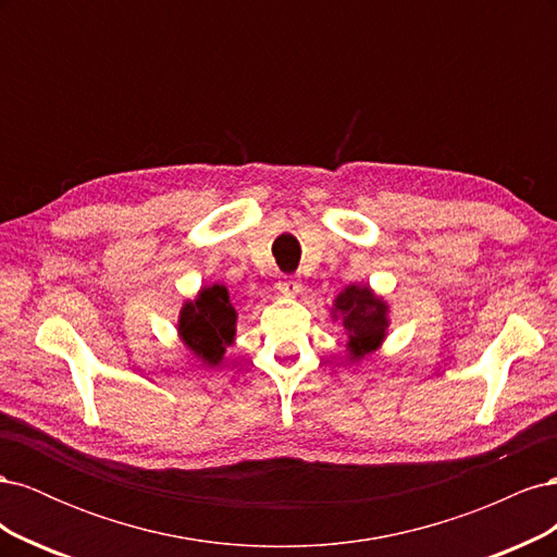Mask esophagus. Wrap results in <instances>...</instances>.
<instances>
[{
  "mask_svg": "<svg viewBox=\"0 0 557 557\" xmlns=\"http://www.w3.org/2000/svg\"><path fill=\"white\" fill-rule=\"evenodd\" d=\"M276 285H278V290H281L285 297H295V295H299V290H301V283H299L297 278H290V276H283Z\"/></svg>",
  "mask_w": 557,
  "mask_h": 557,
  "instance_id": "obj_1",
  "label": "esophagus"
}]
</instances>
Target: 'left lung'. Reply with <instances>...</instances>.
Segmentation results:
<instances>
[{
	"label": "left lung",
	"mask_w": 557,
	"mask_h": 557,
	"mask_svg": "<svg viewBox=\"0 0 557 557\" xmlns=\"http://www.w3.org/2000/svg\"><path fill=\"white\" fill-rule=\"evenodd\" d=\"M391 307L369 285L350 283L336 295L332 305V318L339 320L348 342V360H362L369 352L381 348L391 327Z\"/></svg>",
	"instance_id": "left-lung-1"
}]
</instances>
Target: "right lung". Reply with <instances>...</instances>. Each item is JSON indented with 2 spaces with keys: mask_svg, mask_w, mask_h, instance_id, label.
Wrapping results in <instances>:
<instances>
[{
  "mask_svg": "<svg viewBox=\"0 0 557 557\" xmlns=\"http://www.w3.org/2000/svg\"><path fill=\"white\" fill-rule=\"evenodd\" d=\"M178 336L183 346L205 367H218L237 336V309L232 307L223 283L201 288L195 299L185 301L178 313Z\"/></svg>",
  "mask_w": 557,
  "mask_h": 557,
  "instance_id": "add662e5",
  "label": "right lung"
}]
</instances>
